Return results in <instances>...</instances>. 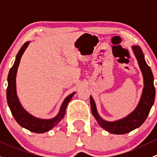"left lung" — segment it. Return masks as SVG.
<instances>
[{"instance_id":"1","label":"left lung","mask_w":157,"mask_h":157,"mask_svg":"<svg viewBox=\"0 0 157 157\" xmlns=\"http://www.w3.org/2000/svg\"><path fill=\"white\" fill-rule=\"evenodd\" d=\"M132 49L138 61L139 66L144 76V87L140 102L134 112H131L127 117L118 121H112V122L106 121L99 115L94 100L90 96V105H91V110L93 116L95 117L101 127L112 134H127L130 131L140 127L147 119L150 113V109L153 105L155 100L156 90L153 85V75L151 69L145 61L144 55L140 47L136 45L133 46Z\"/></svg>"}]
</instances>
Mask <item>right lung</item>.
Listing matches in <instances>:
<instances>
[{"instance_id": "add662e5", "label": "right lung", "mask_w": 157, "mask_h": 157, "mask_svg": "<svg viewBox=\"0 0 157 157\" xmlns=\"http://www.w3.org/2000/svg\"><path fill=\"white\" fill-rule=\"evenodd\" d=\"M29 43V42H26L23 44V45L17 53L13 65L10 70L8 77H7L8 86L7 89V100L13 116L21 127L26 128L30 131H33V132L42 134V133L47 132L49 130L53 128L64 118L67 104L71 101V98L73 97L75 93H71L67 97L65 98L61 105L59 113L55 118H52V119L45 120L35 118L22 107L18 97H17V91H16V76H17V68L20 64L22 55L26 48H27Z\"/></svg>"}]
</instances>
